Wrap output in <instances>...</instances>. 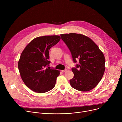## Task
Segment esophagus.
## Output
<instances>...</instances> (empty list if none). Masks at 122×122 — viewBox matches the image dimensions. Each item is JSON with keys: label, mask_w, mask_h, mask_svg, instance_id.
<instances>
[{"label": "esophagus", "mask_w": 122, "mask_h": 122, "mask_svg": "<svg viewBox=\"0 0 122 122\" xmlns=\"http://www.w3.org/2000/svg\"><path fill=\"white\" fill-rule=\"evenodd\" d=\"M67 71V69H65V70H61V72H66Z\"/></svg>", "instance_id": "1"}]
</instances>
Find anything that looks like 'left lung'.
<instances>
[{"label": "left lung", "mask_w": 122, "mask_h": 122, "mask_svg": "<svg viewBox=\"0 0 122 122\" xmlns=\"http://www.w3.org/2000/svg\"><path fill=\"white\" fill-rule=\"evenodd\" d=\"M60 36L71 51L74 62L79 60L76 68L72 69L74 76L70 81V85L81 92L92 90L98 85L105 72L103 52L91 38L85 35L70 33Z\"/></svg>", "instance_id": "obj_1"}]
</instances>
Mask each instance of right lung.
Masks as SVG:
<instances>
[{
  "label": "right lung",
  "instance_id": "right-lung-1",
  "mask_svg": "<svg viewBox=\"0 0 122 122\" xmlns=\"http://www.w3.org/2000/svg\"><path fill=\"white\" fill-rule=\"evenodd\" d=\"M59 36L37 37L22 51L18 66L21 77L27 87L37 93L46 92L55 86L60 71L49 69V51L60 40Z\"/></svg>",
  "mask_w": 122,
  "mask_h": 122
}]
</instances>
